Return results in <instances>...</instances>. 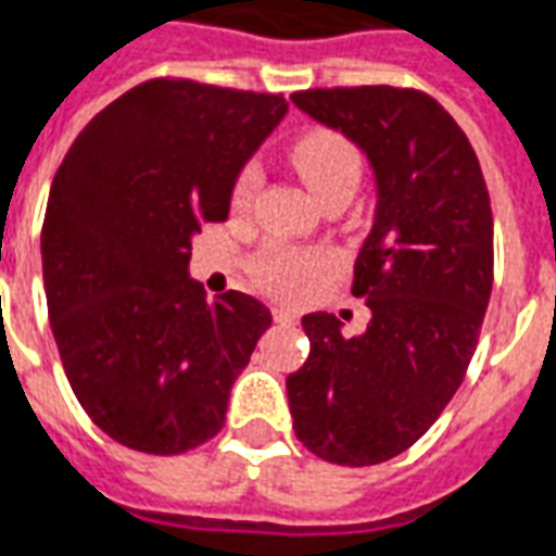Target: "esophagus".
Here are the masks:
<instances>
[{
  "label": "esophagus",
  "instance_id": "34e87169",
  "mask_svg": "<svg viewBox=\"0 0 556 556\" xmlns=\"http://www.w3.org/2000/svg\"><path fill=\"white\" fill-rule=\"evenodd\" d=\"M271 317H275V324H285V327L296 324V315H293L290 308H275V312H271Z\"/></svg>",
  "mask_w": 556,
  "mask_h": 556
}]
</instances>
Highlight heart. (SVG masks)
I'll list each match as a JSON object with an SVG mask.
<instances>
[{
  "instance_id": "heart-1",
  "label": "heart",
  "mask_w": 556,
  "mask_h": 556,
  "mask_svg": "<svg viewBox=\"0 0 556 556\" xmlns=\"http://www.w3.org/2000/svg\"><path fill=\"white\" fill-rule=\"evenodd\" d=\"M290 163L300 172L302 181L312 187L317 199H324L332 190H351L354 193L359 175H363V160H359L357 148L332 129H312V132L300 136L290 148ZM260 181H263L260 168H241L236 193H232V205L244 208L254 199ZM324 266H327V254H320V251L271 244L256 256L254 275L256 281L271 293H296L302 281L317 275Z\"/></svg>"
}]
</instances>
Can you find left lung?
<instances>
[{
  "mask_svg": "<svg viewBox=\"0 0 556 556\" xmlns=\"http://www.w3.org/2000/svg\"><path fill=\"white\" fill-rule=\"evenodd\" d=\"M290 99L354 141L375 178L354 263V296L372 317L354 339L327 312L302 317L312 351L287 375L293 430L324 460L375 466L430 430L476 354L493 287L488 184L466 132L427 93L336 87Z\"/></svg>",
  "mask_w": 556,
  "mask_h": 556,
  "instance_id": "1",
  "label": "left lung"
}]
</instances>
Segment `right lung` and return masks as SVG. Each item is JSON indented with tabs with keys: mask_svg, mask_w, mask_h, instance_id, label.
Segmentation results:
<instances>
[{
	"mask_svg": "<svg viewBox=\"0 0 556 556\" xmlns=\"http://www.w3.org/2000/svg\"><path fill=\"white\" fill-rule=\"evenodd\" d=\"M285 114V96L160 78L68 148L41 227L45 296L68 384L114 442L168 457L224 427L271 312L239 290L205 300L190 251Z\"/></svg>",
	"mask_w": 556,
	"mask_h": 556,
	"instance_id": "obj_1",
	"label": "right lung"
}]
</instances>
